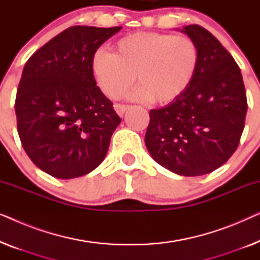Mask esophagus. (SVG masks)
Here are the masks:
<instances>
[{"instance_id": "esophagus-1", "label": "esophagus", "mask_w": 260, "mask_h": 260, "mask_svg": "<svg viewBox=\"0 0 260 260\" xmlns=\"http://www.w3.org/2000/svg\"><path fill=\"white\" fill-rule=\"evenodd\" d=\"M129 108H130V106L125 105V104H115V110L119 116H123L124 112H125Z\"/></svg>"}]
</instances>
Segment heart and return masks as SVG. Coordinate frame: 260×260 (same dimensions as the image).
<instances>
[{"label":"heart","mask_w":260,"mask_h":260,"mask_svg":"<svg viewBox=\"0 0 260 260\" xmlns=\"http://www.w3.org/2000/svg\"><path fill=\"white\" fill-rule=\"evenodd\" d=\"M201 61L197 41L188 35L140 31L113 45V53L99 49L91 59V72L98 87L118 98L134 84L131 97L157 105L173 104L193 85Z\"/></svg>","instance_id":"obj_1"}]
</instances>
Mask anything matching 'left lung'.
Wrapping results in <instances>:
<instances>
[{
  "instance_id": "left-lung-1",
  "label": "left lung",
  "mask_w": 260,
  "mask_h": 260,
  "mask_svg": "<svg viewBox=\"0 0 260 260\" xmlns=\"http://www.w3.org/2000/svg\"><path fill=\"white\" fill-rule=\"evenodd\" d=\"M182 31L200 48L199 72L182 98L150 110L144 140L158 165L182 176H200L237 150L247 99L239 66L218 39L199 24Z\"/></svg>"
}]
</instances>
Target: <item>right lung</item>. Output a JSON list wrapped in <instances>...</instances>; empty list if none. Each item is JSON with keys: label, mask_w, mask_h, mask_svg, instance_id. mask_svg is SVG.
I'll use <instances>...</instances> for the list:
<instances>
[{"label": "right lung", "mask_w": 260, "mask_h": 260, "mask_svg": "<svg viewBox=\"0 0 260 260\" xmlns=\"http://www.w3.org/2000/svg\"><path fill=\"white\" fill-rule=\"evenodd\" d=\"M122 27L73 26L28 59L16 92L21 143L38 168L73 179L97 168L120 117L91 72L94 52Z\"/></svg>", "instance_id": "obj_1"}]
</instances>
